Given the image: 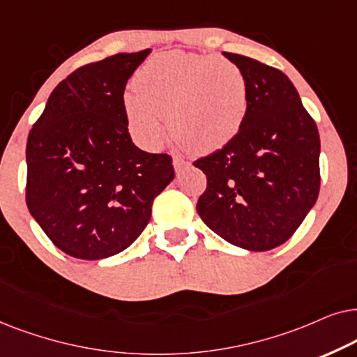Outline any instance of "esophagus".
I'll return each instance as SVG.
<instances>
[{
  "instance_id": "34e87169",
  "label": "esophagus",
  "mask_w": 357,
  "mask_h": 357,
  "mask_svg": "<svg viewBox=\"0 0 357 357\" xmlns=\"http://www.w3.org/2000/svg\"><path fill=\"white\" fill-rule=\"evenodd\" d=\"M173 166H174L176 173H181L184 168H188V166H189V161L184 160L183 156H174V158H173Z\"/></svg>"
}]
</instances>
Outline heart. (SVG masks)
Returning a JSON list of instances; mask_svg holds the SVG:
<instances>
[{
    "label": "heart",
    "instance_id": "obj_1",
    "mask_svg": "<svg viewBox=\"0 0 357 357\" xmlns=\"http://www.w3.org/2000/svg\"><path fill=\"white\" fill-rule=\"evenodd\" d=\"M123 96L132 134L156 149L169 134L194 153H212L238 135L248 116L250 82L235 61L218 55L165 52L146 61Z\"/></svg>",
    "mask_w": 357,
    "mask_h": 357
}]
</instances>
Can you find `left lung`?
Here are the masks:
<instances>
[{
  "instance_id": "8db88e82",
  "label": "left lung",
  "mask_w": 357,
  "mask_h": 357,
  "mask_svg": "<svg viewBox=\"0 0 357 357\" xmlns=\"http://www.w3.org/2000/svg\"><path fill=\"white\" fill-rule=\"evenodd\" d=\"M223 55L248 76L250 109L230 144L194 161L207 176L197 213L228 243L268 251L291 238L317 202L320 135L281 70Z\"/></svg>"
}]
</instances>
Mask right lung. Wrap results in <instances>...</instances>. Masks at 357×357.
Here are the masks:
<instances>
[{
    "instance_id": "add662e5",
    "label": "right lung",
    "mask_w": 357,
    "mask_h": 357,
    "mask_svg": "<svg viewBox=\"0 0 357 357\" xmlns=\"http://www.w3.org/2000/svg\"><path fill=\"white\" fill-rule=\"evenodd\" d=\"M149 54L79 66L56 84L27 137V208L73 258L102 259L129 248L174 178L171 156L140 150L127 129L123 89Z\"/></svg>"
}]
</instances>
